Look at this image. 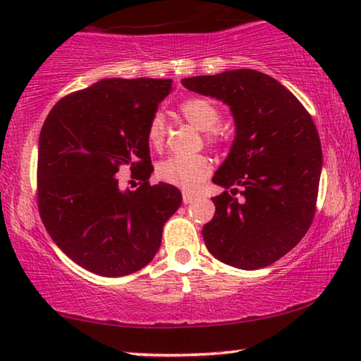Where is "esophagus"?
Segmentation results:
<instances>
[{
    "label": "esophagus",
    "mask_w": 361,
    "mask_h": 361,
    "mask_svg": "<svg viewBox=\"0 0 361 361\" xmlns=\"http://www.w3.org/2000/svg\"><path fill=\"white\" fill-rule=\"evenodd\" d=\"M195 200V195L194 194H189V192H184V195H182V202H184V204L187 205V204H192V202Z\"/></svg>",
    "instance_id": "1"
}]
</instances>
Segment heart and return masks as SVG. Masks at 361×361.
<instances>
[{
	"label": "heart",
	"instance_id": "obj_1",
	"mask_svg": "<svg viewBox=\"0 0 361 361\" xmlns=\"http://www.w3.org/2000/svg\"><path fill=\"white\" fill-rule=\"evenodd\" d=\"M180 115L190 125L205 131L207 141H219L220 133L215 130L220 123V111L214 102L202 97L187 98L179 105ZM167 137L166 121L161 113L152 116L147 126V141L152 147L159 149L164 146ZM212 171L210 161L205 156H171L161 161L156 167V176L162 182L179 187L182 190L192 192L209 177Z\"/></svg>",
	"mask_w": 361,
	"mask_h": 361
}]
</instances>
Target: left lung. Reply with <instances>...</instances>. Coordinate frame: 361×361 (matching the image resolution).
<instances>
[{"mask_svg": "<svg viewBox=\"0 0 361 361\" xmlns=\"http://www.w3.org/2000/svg\"><path fill=\"white\" fill-rule=\"evenodd\" d=\"M182 85L226 103L235 120L233 145L212 179L226 190L212 199L207 248L240 269L273 264L314 220L322 147L312 116L284 85L251 68L182 78ZM238 186L241 200L233 197Z\"/></svg>", "mask_w": 361, "mask_h": 361, "instance_id": "1", "label": "left lung"}]
</instances>
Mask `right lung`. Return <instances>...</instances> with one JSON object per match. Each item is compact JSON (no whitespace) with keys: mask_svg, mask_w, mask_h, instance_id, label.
I'll return each mask as SVG.
<instances>
[{"mask_svg":"<svg viewBox=\"0 0 361 361\" xmlns=\"http://www.w3.org/2000/svg\"><path fill=\"white\" fill-rule=\"evenodd\" d=\"M171 90V78H103L59 100L44 121L39 214L54 243L92 273L118 278L145 268L182 204L174 185L149 184L147 126ZM125 165L138 171L136 191L117 184Z\"/></svg>","mask_w":361,"mask_h":361,"instance_id":"obj_1","label":"right lung"}]
</instances>
